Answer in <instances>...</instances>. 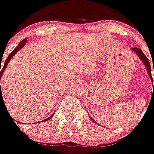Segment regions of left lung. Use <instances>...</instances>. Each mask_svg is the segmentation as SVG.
<instances>
[{"instance_id": "8db88e82", "label": "left lung", "mask_w": 154, "mask_h": 154, "mask_svg": "<svg viewBox=\"0 0 154 154\" xmlns=\"http://www.w3.org/2000/svg\"><path fill=\"white\" fill-rule=\"evenodd\" d=\"M132 50L134 51V52H136V54L139 56L140 57V59L142 60V62L145 63V65H146V67L147 69V71H148V74H149V76L151 77V79H152V73H151V65H150V63H149V60L148 58L146 57V55L142 52V50H140V48H132ZM153 72H154V64H153ZM153 86H154V82H153ZM91 118V117H90ZM94 121V120H93ZM96 123V121H94Z\"/></svg>"}]
</instances>
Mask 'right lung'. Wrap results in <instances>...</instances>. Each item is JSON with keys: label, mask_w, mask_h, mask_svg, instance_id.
Masks as SVG:
<instances>
[{"label": "right lung", "mask_w": 154, "mask_h": 154, "mask_svg": "<svg viewBox=\"0 0 154 154\" xmlns=\"http://www.w3.org/2000/svg\"><path fill=\"white\" fill-rule=\"evenodd\" d=\"M26 41H27V39L25 38V39H23V40L22 42H19V44H18V46H17V47H16V48H15V49H14V50H13V51H12V52H11L10 54H9V56L8 57V58H7V60L5 61V63H4V65H3V68L2 69H1V68H0V79H1V78H2V73H3L4 69H6V67H7V65H8V62L10 61V59H11V58H12V57H14V54H15V53H16V52H17V51H18V50H21V49L23 48V46H24V44L26 43ZM1 64H2V63H1ZM1 64H0V66H1ZM0 87H1V82H0ZM51 117H53V115H52V116H50V118H48V119H44V121L50 120V118H51Z\"/></svg>", "instance_id": "right-lung-1"}]
</instances>
